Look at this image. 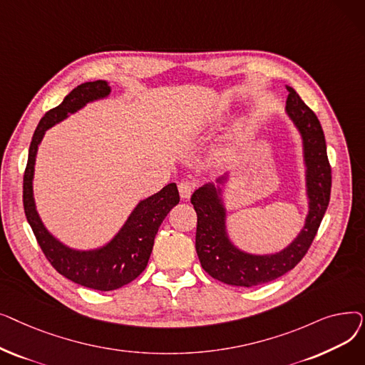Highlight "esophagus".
Listing matches in <instances>:
<instances>
[{"instance_id": "34e87169", "label": "esophagus", "mask_w": 365, "mask_h": 365, "mask_svg": "<svg viewBox=\"0 0 365 365\" xmlns=\"http://www.w3.org/2000/svg\"><path fill=\"white\" fill-rule=\"evenodd\" d=\"M192 192H194V185L192 183H189V182H180L179 183V194L183 200L189 198L190 195H192Z\"/></svg>"}]
</instances>
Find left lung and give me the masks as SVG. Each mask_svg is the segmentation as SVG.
<instances>
[{"instance_id": "left-lung-1", "label": "left lung", "mask_w": 365, "mask_h": 365, "mask_svg": "<svg viewBox=\"0 0 365 365\" xmlns=\"http://www.w3.org/2000/svg\"><path fill=\"white\" fill-rule=\"evenodd\" d=\"M287 115L303 140L306 165V195L309 212L300 234L275 255H252L232 244L226 231V208L222 189L213 183L198 187L190 198L197 212L195 248L202 269L215 279L237 287H255L274 281L289 271L308 253L321 220L329 207L331 192V167L322 127L314 110L306 106L294 88L287 87ZM227 176L216 182L223 185Z\"/></svg>"}]
</instances>
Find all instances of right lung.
I'll return each mask as SVG.
<instances>
[{
  "label": "right lung",
  "mask_w": 365,
  "mask_h": 365,
  "mask_svg": "<svg viewBox=\"0 0 365 365\" xmlns=\"http://www.w3.org/2000/svg\"><path fill=\"white\" fill-rule=\"evenodd\" d=\"M109 93L110 87L103 80L84 83L75 87L59 106L46 112L32 136L24 175L25 215L44 256L65 278L99 292L117 290L136 279L145 271L160 225L170 210L180 201L176 183H168L160 192L142 200L118 234L96 250H73L47 231L36 212L32 190L38 145L41 143L44 133L50 127L63 121L69 113H75L87 103L108 98Z\"/></svg>",
  "instance_id": "add662e5"
}]
</instances>
